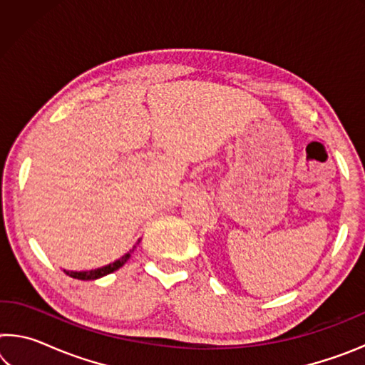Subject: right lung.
<instances>
[{
	"label": "right lung",
	"instance_id": "add662e5",
	"mask_svg": "<svg viewBox=\"0 0 365 365\" xmlns=\"http://www.w3.org/2000/svg\"><path fill=\"white\" fill-rule=\"evenodd\" d=\"M140 243V240L137 242V245ZM137 245L133 246V248L127 252V255H123L120 259H117V261L110 262L108 265H103L100 269H95V270H82V272H76V270H64L67 275L72 277V279H77V280H96V279H101L104 275H109L115 272L117 269H120L123 264H125L128 259H130L133 250L137 248Z\"/></svg>",
	"mask_w": 365,
	"mask_h": 365
}]
</instances>
